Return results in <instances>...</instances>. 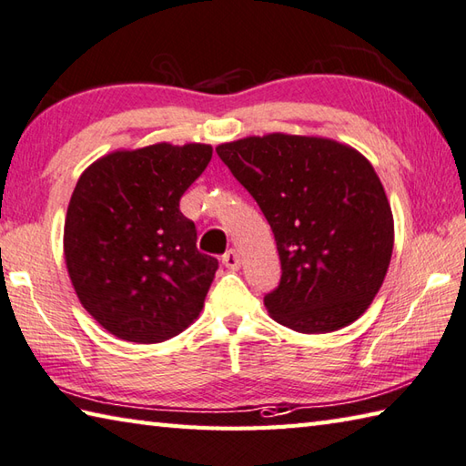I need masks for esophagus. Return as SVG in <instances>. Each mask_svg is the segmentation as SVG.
Segmentation results:
<instances>
[{"label": "esophagus", "mask_w": 466, "mask_h": 466, "mask_svg": "<svg viewBox=\"0 0 466 466\" xmlns=\"http://www.w3.org/2000/svg\"><path fill=\"white\" fill-rule=\"evenodd\" d=\"M221 261H223L225 268H229V269H239V265H241V261H239V255H237V251H235V249H229L227 253H223Z\"/></svg>", "instance_id": "obj_1"}]
</instances>
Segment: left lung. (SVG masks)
Instances as JSON below:
<instances>
[{
	"instance_id": "left-lung-1",
	"label": "left lung",
	"mask_w": 466,
	"mask_h": 466,
	"mask_svg": "<svg viewBox=\"0 0 466 466\" xmlns=\"http://www.w3.org/2000/svg\"><path fill=\"white\" fill-rule=\"evenodd\" d=\"M217 155L259 205L278 243L279 286L263 298L273 319L301 334L352 324L382 286L394 221L374 167L316 137H249Z\"/></svg>"
}]
</instances>
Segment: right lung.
I'll return each instance as SVG.
<instances>
[{"label":"right lung","mask_w":466,"mask_h":466,"mask_svg":"<svg viewBox=\"0 0 466 466\" xmlns=\"http://www.w3.org/2000/svg\"><path fill=\"white\" fill-rule=\"evenodd\" d=\"M208 145L120 150L84 170L64 253L82 306L120 339L157 344L193 324L219 261L197 249L180 197L211 163Z\"/></svg>","instance_id":"obj_1"}]
</instances>
